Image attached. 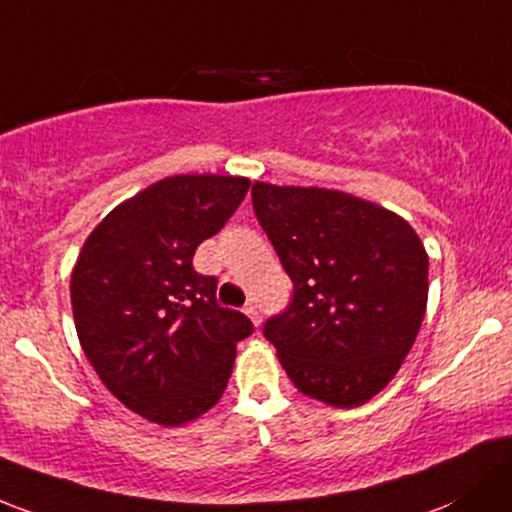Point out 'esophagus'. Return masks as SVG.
<instances>
[{
    "instance_id": "34e87169",
    "label": "esophagus",
    "mask_w": 512,
    "mask_h": 512,
    "mask_svg": "<svg viewBox=\"0 0 512 512\" xmlns=\"http://www.w3.org/2000/svg\"><path fill=\"white\" fill-rule=\"evenodd\" d=\"M245 314L250 316V321H252V324H255V326L262 324L260 309H257V304H252V301H247V304H245Z\"/></svg>"
}]
</instances>
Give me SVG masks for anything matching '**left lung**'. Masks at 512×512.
Returning a JSON list of instances; mask_svg holds the SVG:
<instances>
[{"label":"left lung","instance_id":"left-lung-1","mask_svg":"<svg viewBox=\"0 0 512 512\" xmlns=\"http://www.w3.org/2000/svg\"><path fill=\"white\" fill-rule=\"evenodd\" d=\"M294 284L262 326L299 392L358 407L395 378L427 311L429 260L400 215L328 188L252 186Z\"/></svg>","mask_w":512,"mask_h":512}]
</instances>
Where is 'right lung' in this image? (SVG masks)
I'll list each match as a JSON object with an SVG mask.
<instances>
[{"label": "right lung", "instance_id": "1", "mask_svg": "<svg viewBox=\"0 0 512 512\" xmlns=\"http://www.w3.org/2000/svg\"><path fill=\"white\" fill-rule=\"evenodd\" d=\"M242 176H169L90 233L71 274L80 346L102 385L144 419L179 427L223 395L252 321L215 299L193 255L238 211Z\"/></svg>", "mask_w": 512, "mask_h": 512}]
</instances>
